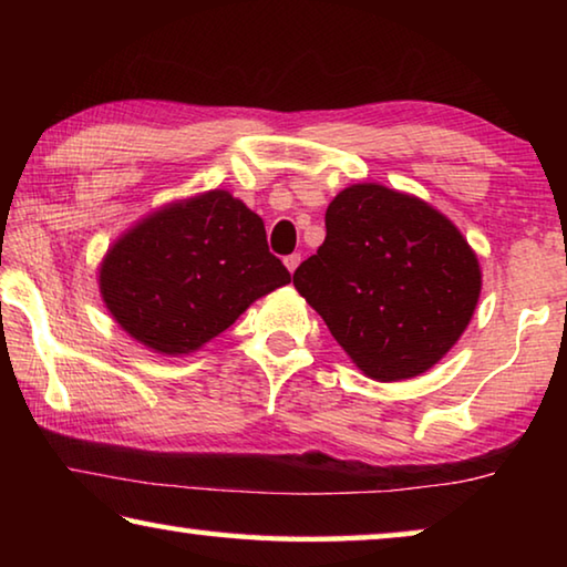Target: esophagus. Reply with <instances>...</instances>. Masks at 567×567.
Listing matches in <instances>:
<instances>
[{"label": "esophagus", "instance_id": "1", "mask_svg": "<svg viewBox=\"0 0 567 567\" xmlns=\"http://www.w3.org/2000/svg\"><path fill=\"white\" fill-rule=\"evenodd\" d=\"M300 262H302V257L300 255H287L285 257V267H287V270H290V272H295L297 270V267H300Z\"/></svg>", "mask_w": 567, "mask_h": 567}]
</instances>
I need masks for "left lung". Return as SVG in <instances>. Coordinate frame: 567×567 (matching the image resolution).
Segmentation results:
<instances>
[{"label": "left lung", "instance_id": "1", "mask_svg": "<svg viewBox=\"0 0 567 567\" xmlns=\"http://www.w3.org/2000/svg\"><path fill=\"white\" fill-rule=\"evenodd\" d=\"M324 243L292 275L362 375L427 372L473 320L483 290L475 249L425 199L360 182L334 195Z\"/></svg>", "mask_w": 567, "mask_h": 567}]
</instances>
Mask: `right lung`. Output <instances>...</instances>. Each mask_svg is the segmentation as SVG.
<instances>
[{"label":"right lung","mask_w":567,"mask_h":567,"mask_svg":"<svg viewBox=\"0 0 567 567\" xmlns=\"http://www.w3.org/2000/svg\"><path fill=\"white\" fill-rule=\"evenodd\" d=\"M290 280L267 249L262 217L227 189H207L137 219L104 252L97 282L132 340L182 358Z\"/></svg>","instance_id":"add662e5"}]
</instances>
